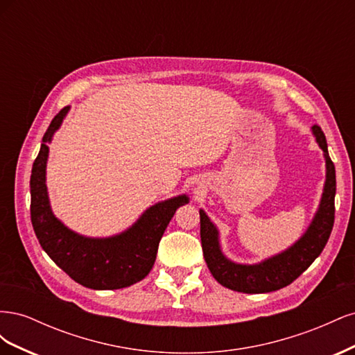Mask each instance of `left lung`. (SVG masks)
<instances>
[{
    "instance_id": "obj_1",
    "label": "left lung",
    "mask_w": 355,
    "mask_h": 355,
    "mask_svg": "<svg viewBox=\"0 0 355 355\" xmlns=\"http://www.w3.org/2000/svg\"><path fill=\"white\" fill-rule=\"evenodd\" d=\"M313 133L324 153L326 184L313 222L306 232L290 249L256 265L234 263L227 259L220 250L216 227L207 218V214L200 210V235L204 259L211 275L223 287L243 293L274 292L293 283L323 252L333 230V222H335L336 171L335 164L329 157L326 136L321 127L314 124Z\"/></svg>"
}]
</instances>
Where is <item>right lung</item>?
I'll return each instance as SVG.
<instances>
[{"mask_svg": "<svg viewBox=\"0 0 355 355\" xmlns=\"http://www.w3.org/2000/svg\"><path fill=\"white\" fill-rule=\"evenodd\" d=\"M69 106L53 118L42 137L31 173V222L44 252L73 282L94 290L128 287L153 270L161 237L175 211L187 204L178 196L149 207L127 231L108 239H90L67 228L53 214L46 187L47 144L60 127Z\"/></svg>", "mask_w": 355, "mask_h": 355, "instance_id": "add662e5", "label": "right lung"}]
</instances>
